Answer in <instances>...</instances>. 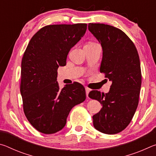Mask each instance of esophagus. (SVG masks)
<instances>
[{
  "instance_id": "esophagus-1",
  "label": "esophagus",
  "mask_w": 156,
  "mask_h": 156,
  "mask_svg": "<svg viewBox=\"0 0 156 156\" xmlns=\"http://www.w3.org/2000/svg\"><path fill=\"white\" fill-rule=\"evenodd\" d=\"M85 91H86V96L88 98L89 97L88 95H89V91H90V89H89L88 87H85Z\"/></svg>"
}]
</instances>
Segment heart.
<instances>
[{"label": "heart", "mask_w": 156, "mask_h": 156, "mask_svg": "<svg viewBox=\"0 0 156 156\" xmlns=\"http://www.w3.org/2000/svg\"><path fill=\"white\" fill-rule=\"evenodd\" d=\"M91 43H88V44H91Z\"/></svg>", "instance_id": "obj_1"}]
</instances>
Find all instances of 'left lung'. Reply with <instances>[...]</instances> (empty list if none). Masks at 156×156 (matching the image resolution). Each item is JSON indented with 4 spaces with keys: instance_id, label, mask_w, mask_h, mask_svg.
<instances>
[{
    "instance_id": "8db88e82",
    "label": "left lung",
    "mask_w": 156,
    "mask_h": 156,
    "mask_svg": "<svg viewBox=\"0 0 156 156\" xmlns=\"http://www.w3.org/2000/svg\"><path fill=\"white\" fill-rule=\"evenodd\" d=\"M88 29L102 48L100 72L112 82L107 94L89 92V98L102 106L93 115L94 126L103 133L115 134L129 125L138 105L142 83L138 53L120 29L100 23H89Z\"/></svg>"
}]
</instances>
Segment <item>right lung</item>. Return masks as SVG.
Returning a JSON list of instances; mask_svg holds the SVG:
<instances>
[{"mask_svg": "<svg viewBox=\"0 0 156 156\" xmlns=\"http://www.w3.org/2000/svg\"><path fill=\"white\" fill-rule=\"evenodd\" d=\"M87 25H51L34 34L21 62L20 94L29 122L44 134L64 127L71 109L86 99L81 84H66L57 80L59 66H65L70 49L80 40Z\"/></svg>", "mask_w": 156, "mask_h": 156, "instance_id": "add662e5", "label": "right lung"}]
</instances>
